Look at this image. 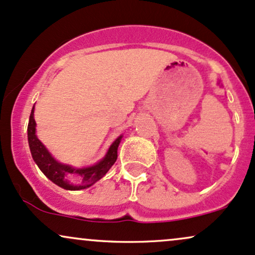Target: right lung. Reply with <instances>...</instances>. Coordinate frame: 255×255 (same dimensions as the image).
I'll use <instances>...</instances> for the list:
<instances>
[{"mask_svg": "<svg viewBox=\"0 0 255 255\" xmlns=\"http://www.w3.org/2000/svg\"><path fill=\"white\" fill-rule=\"evenodd\" d=\"M27 134H28L27 137H28V145L29 149H31L32 157L41 172L53 184L58 185L59 187L64 188V190L70 191L83 190V188L92 186L93 184L100 180L109 172L111 167L117 161V156H118L117 150H118V145L123 137L119 136L111 144L109 151H107V154L105 155V157L100 162L94 164V166L86 167V168H74V167L69 166V164H63L56 161L52 157V155L47 151V149L45 148L43 143L38 139L37 134H35L34 106H33L31 116H29ZM69 178H73L74 182L71 183L68 180Z\"/></svg>", "mask_w": 255, "mask_h": 255, "instance_id": "1", "label": "right lung"}]
</instances>
